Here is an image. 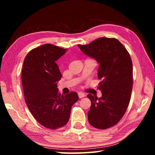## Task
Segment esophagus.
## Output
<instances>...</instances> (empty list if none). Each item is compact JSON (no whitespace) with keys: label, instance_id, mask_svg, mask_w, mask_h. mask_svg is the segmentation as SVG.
<instances>
[{"label":"esophagus","instance_id":"obj_1","mask_svg":"<svg viewBox=\"0 0 155 155\" xmlns=\"http://www.w3.org/2000/svg\"><path fill=\"white\" fill-rule=\"evenodd\" d=\"M78 97H79V98H83L85 96V94L83 93H82V92H79V93H78Z\"/></svg>","mask_w":155,"mask_h":155}]
</instances>
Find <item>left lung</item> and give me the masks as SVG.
<instances>
[{"label":"left lung","mask_w":155,"mask_h":155,"mask_svg":"<svg viewBox=\"0 0 155 155\" xmlns=\"http://www.w3.org/2000/svg\"><path fill=\"white\" fill-rule=\"evenodd\" d=\"M78 47L99 64L98 88L102 97L91 94L88 120L92 126L106 129L117 124L126 112L133 89V63L128 52L117 38L101 37Z\"/></svg>","instance_id":"8db88e82"}]
</instances>
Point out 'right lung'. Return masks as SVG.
I'll return each instance as SVG.
<instances>
[{"mask_svg": "<svg viewBox=\"0 0 155 155\" xmlns=\"http://www.w3.org/2000/svg\"><path fill=\"white\" fill-rule=\"evenodd\" d=\"M67 50L51 44L32 49L25 57L22 70L25 100L32 116L42 126L58 129L67 124L72 106L78 100L75 92L64 96L57 83L62 74L58 59Z\"/></svg>", "mask_w": 155, "mask_h": 155, "instance_id": "obj_1", "label": "right lung"}]
</instances>
